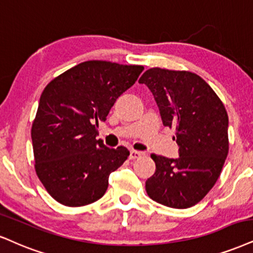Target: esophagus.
<instances>
[{"label":"esophagus","mask_w":253,"mask_h":253,"mask_svg":"<svg viewBox=\"0 0 253 253\" xmlns=\"http://www.w3.org/2000/svg\"><path fill=\"white\" fill-rule=\"evenodd\" d=\"M143 156L141 151H136V150H131L130 151V160H138Z\"/></svg>","instance_id":"obj_1"}]
</instances>
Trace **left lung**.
Masks as SVG:
<instances>
[{
    "label": "left lung",
    "instance_id": "8db88e82",
    "mask_svg": "<svg viewBox=\"0 0 253 253\" xmlns=\"http://www.w3.org/2000/svg\"><path fill=\"white\" fill-rule=\"evenodd\" d=\"M160 108L163 126L176 129L179 157L151 155L156 171L145 182L152 201L173 209L197 204L212 189L229 152V117L209 84L190 71L151 68L138 81Z\"/></svg>",
    "mask_w": 253,
    "mask_h": 253
}]
</instances>
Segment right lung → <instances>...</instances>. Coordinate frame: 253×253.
Masks as SVG:
<instances>
[{
	"label": "right lung",
	"instance_id": "add662e5",
	"mask_svg": "<svg viewBox=\"0 0 253 253\" xmlns=\"http://www.w3.org/2000/svg\"><path fill=\"white\" fill-rule=\"evenodd\" d=\"M144 68L107 61L80 63L51 81L41 95L31 126L35 170L49 195L65 207L103 197L109 176L126 162L124 146L107 148L98 122L133 85Z\"/></svg>",
	"mask_w": 253,
	"mask_h": 253
}]
</instances>
